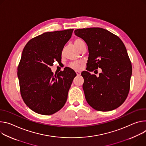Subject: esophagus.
<instances>
[{
  "instance_id": "obj_1",
  "label": "esophagus",
  "mask_w": 146,
  "mask_h": 146,
  "mask_svg": "<svg viewBox=\"0 0 146 146\" xmlns=\"http://www.w3.org/2000/svg\"><path fill=\"white\" fill-rule=\"evenodd\" d=\"M76 73L77 75H78V76H79L80 75V71H76Z\"/></svg>"
}]
</instances>
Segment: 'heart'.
<instances>
[{
	"instance_id": "heart-1",
	"label": "heart",
	"mask_w": 146,
	"mask_h": 146,
	"mask_svg": "<svg viewBox=\"0 0 146 146\" xmlns=\"http://www.w3.org/2000/svg\"><path fill=\"white\" fill-rule=\"evenodd\" d=\"M74 44L75 46L76 47L77 49L78 50L79 47L82 44H85V43L83 41V40H82L81 39L76 38L74 41ZM80 66H81V63L80 62H71L70 64V67L75 70H78L80 68Z\"/></svg>"
}]
</instances>
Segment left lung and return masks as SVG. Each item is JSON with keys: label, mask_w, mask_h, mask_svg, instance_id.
I'll return each instance as SVG.
<instances>
[{"label": "left lung", "mask_w": 146, "mask_h": 146, "mask_svg": "<svg viewBox=\"0 0 146 146\" xmlns=\"http://www.w3.org/2000/svg\"><path fill=\"white\" fill-rule=\"evenodd\" d=\"M74 33L88 47L87 71L81 73L88 103L98 111L116 109L128 95L132 72L123 43L118 36L101 28L77 29ZM99 68L102 72L98 77L90 74Z\"/></svg>", "instance_id": "left-lung-1"}]
</instances>
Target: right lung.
<instances>
[{
	"mask_svg": "<svg viewBox=\"0 0 146 146\" xmlns=\"http://www.w3.org/2000/svg\"><path fill=\"white\" fill-rule=\"evenodd\" d=\"M73 29L45 32L24 47L17 68L20 92L25 104L38 114H54L66 103L76 74L70 68L53 75L50 66L61 61L63 48Z\"/></svg>",
	"mask_w": 146,
	"mask_h": 146,
	"instance_id": "right-lung-1",
	"label": "right lung"
}]
</instances>
